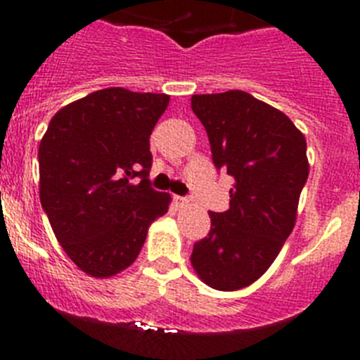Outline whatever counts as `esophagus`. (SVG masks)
<instances>
[{"instance_id":"34e87169","label":"esophagus","mask_w":360,"mask_h":360,"mask_svg":"<svg viewBox=\"0 0 360 360\" xmlns=\"http://www.w3.org/2000/svg\"><path fill=\"white\" fill-rule=\"evenodd\" d=\"M176 205L178 207H186V205H189V200L182 198V196H176Z\"/></svg>"}]
</instances>
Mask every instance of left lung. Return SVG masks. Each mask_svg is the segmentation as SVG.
I'll list each match as a JSON object with an SVG mask.
<instances>
[{
	"label": "left lung",
	"mask_w": 360,
	"mask_h": 360,
	"mask_svg": "<svg viewBox=\"0 0 360 360\" xmlns=\"http://www.w3.org/2000/svg\"><path fill=\"white\" fill-rule=\"evenodd\" d=\"M216 169L234 178L229 211L209 212L211 231L196 241L191 265L221 292L249 287L274 263L297 218L308 178L307 139L283 111L247 91L193 95Z\"/></svg>",
	"instance_id": "obj_1"
}]
</instances>
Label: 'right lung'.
Returning <instances> with one entry per match:
<instances>
[{
  "label": "right lung",
  "mask_w": 360,
  "mask_h": 360,
  "mask_svg": "<svg viewBox=\"0 0 360 360\" xmlns=\"http://www.w3.org/2000/svg\"><path fill=\"white\" fill-rule=\"evenodd\" d=\"M167 104L165 94L97 90L57 111L41 139V205L63 250L91 278L128 269L169 209L171 196L148 178L149 136Z\"/></svg>",
  "instance_id": "right-lung-1"
}]
</instances>
